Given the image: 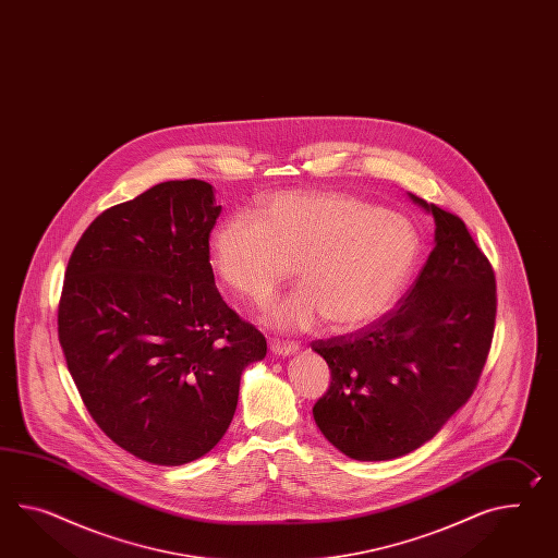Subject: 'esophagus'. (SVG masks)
Returning a JSON list of instances; mask_svg holds the SVG:
<instances>
[{"instance_id": "1", "label": "esophagus", "mask_w": 558, "mask_h": 558, "mask_svg": "<svg viewBox=\"0 0 558 558\" xmlns=\"http://www.w3.org/2000/svg\"><path fill=\"white\" fill-rule=\"evenodd\" d=\"M270 351L276 356H288V354L296 353L299 344L296 342H280V340H272L270 342Z\"/></svg>"}]
</instances>
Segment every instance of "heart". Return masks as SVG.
<instances>
[{"mask_svg": "<svg viewBox=\"0 0 558 558\" xmlns=\"http://www.w3.org/2000/svg\"><path fill=\"white\" fill-rule=\"evenodd\" d=\"M219 278L240 296L268 302L296 266L302 286L270 308L280 328L328 318L340 332L391 308L417 259V231L403 216L339 191H286L259 218L235 214L211 240Z\"/></svg>", "mask_w": 558, "mask_h": 558, "instance_id": "1", "label": "heart"}]
</instances>
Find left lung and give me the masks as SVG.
Listing matches in <instances>:
<instances>
[{
  "instance_id": "1",
  "label": "left lung",
  "mask_w": 558,
  "mask_h": 558,
  "mask_svg": "<svg viewBox=\"0 0 558 558\" xmlns=\"http://www.w3.org/2000/svg\"><path fill=\"white\" fill-rule=\"evenodd\" d=\"M409 197L435 219L417 280L368 327L313 342L332 377L314 422L359 462L393 460L432 439L474 393L494 337L488 258L456 214Z\"/></svg>"
}]
</instances>
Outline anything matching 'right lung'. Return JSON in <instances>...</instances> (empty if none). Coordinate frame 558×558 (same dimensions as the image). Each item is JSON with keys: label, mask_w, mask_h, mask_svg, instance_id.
Wrapping results in <instances>:
<instances>
[{"label": "right lung", "mask_w": 558, "mask_h": 558, "mask_svg": "<svg viewBox=\"0 0 558 558\" xmlns=\"http://www.w3.org/2000/svg\"><path fill=\"white\" fill-rule=\"evenodd\" d=\"M214 187L165 181L82 233L58 304V339L96 425L157 465L193 462L228 432L266 339L223 302L209 264Z\"/></svg>", "instance_id": "add662e5"}]
</instances>
